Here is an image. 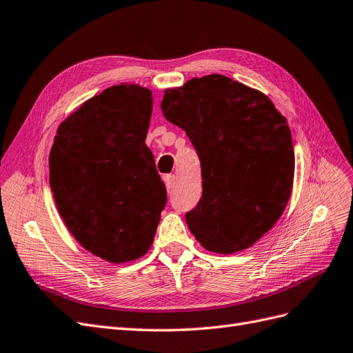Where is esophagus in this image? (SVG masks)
<instances>
[{
    "instance_id": "34e87169",
    "label": "esophagus",
    "mask_w": 353,
    "mask_h": 353,
    "mask_svg": "<svg viewBox=\"0 0 353 353\" xmlns=\"http://www.w3.org/2000/svg\"><path fill=\"white\" fill-rule=\"evenodd\" d=\"M175 183H176V176L175 175H166L165 176V184H166V188L169 193H172V190L175 187Z\"/></svg>"
}]
</instances>
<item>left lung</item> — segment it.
Returning <instances> with one entry per match:
<instances>
[{
	"label": "left lung",
	"mask_w": 353,
	"mask_h": 353,
	"mask_svg": "<svg viewBox=\"0 0 353 353\" xmlns=\"http://www.w3.org/2000/svg\"><path fill=\"white\" fill-rule=\"evenodd\" d=\"M160 108L200 159L203 193L185 213L190 231L215 253L250 248L290 199L294 152L285 117L266 95L222 74L168 90Z\"/></svg>",
	"instance_id": "8db88e82"
}]
</instances>
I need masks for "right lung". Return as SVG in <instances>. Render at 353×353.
<instances>
[{
  "mask_svg": "<svg viewBox=\"0 0 353 353\" xmlns=\"http://www.w3.org/2000/svg\"><path fill=\"white\" fill-rule=\"evenodd\" d=\"M152 91L116 85L59 128L50 185L66 227L85 249L113 263L141 258L166 206V187L145 145Z\"/></svg>",
  "mask_w": 353,
  "mask_h": 353,
  "instance_id": "add662e5",
  "label": "right lung"
}]
</instances>
